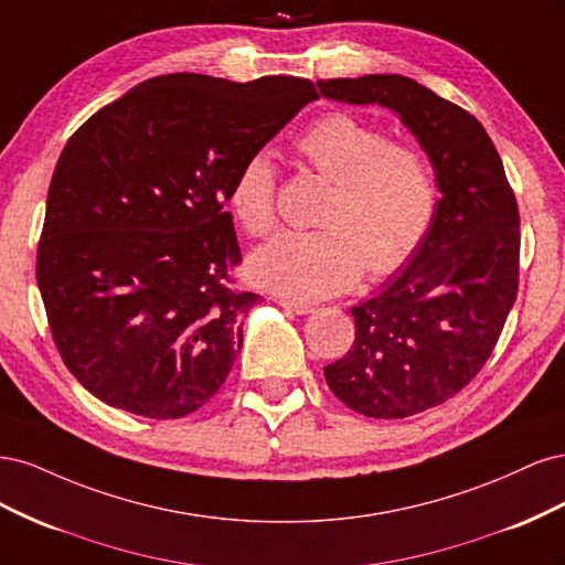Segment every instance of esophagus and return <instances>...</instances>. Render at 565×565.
<instances>
[{"label": "esophagus", "mask_w": 565, "mask_h": 565, "mask_svg": "<svg viewBox=\"0 0 565 565\" xmlns=\"http://www.w3.org/2000/svg\"><path fill=\"white\" fill-rule=\"evenodd\" d=\"M285 311H289V313H297V316H306V313H311L313 311V306L311 303H303V301H289V299H280L278 301Z\"/></svg>", "instance_id": "34e87169"}]
</instances>
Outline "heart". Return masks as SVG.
Segmentation results:
<instances>
[{
  "instance_id": "obj_1",
  "label": "heart",
  "mask_w": 565,
  "mask_h": 565,
  "mask_svg": "<svg viewBox=\"0 0 565 565\" xmlns=\"http://www.w3.org/2000/svg\"><path fill=\"white\" fill-rule=\"evenodd\" d=\"M295 152L332 181L311 233L285 231L249 256L256 285L295 299L339 295L363 268L384 276L401 268L429 233L438 191L424 152L386 141L380 127L349 113H328L306 127ZM228 207L249 235L276 226V169L264 152L243 162Z\"/></svg>"
}]
</instances>
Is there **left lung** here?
Instances as JSON below:
<instances>
[{
	"instance_id": "left-lung-1",
	"label": "left lung",
	"mask_w": 565,
	"mask_h": 565,
	"mask_svg": "<svg viewBox=\"0 0 565 565\" xmlns=\"http://www.w3.org/2000/svg\"><path fill=\"white\" fill-rule=\"evenodd\" d=\"M324 98L396 113L434 169V224L403 270L351 309L355 341L324 365L355 413L401 419L446 403L486 365L519 289V207L473 115L403 75L320 79Z\"/></svg>"
}]
</instances>
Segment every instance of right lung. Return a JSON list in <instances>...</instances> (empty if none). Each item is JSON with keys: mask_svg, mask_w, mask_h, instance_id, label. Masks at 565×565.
Wrapping results in <instances>:
<instances>
[{"mask_svg": "<svg viewBox=\"0 0 565 565\" xmlns=\"http://www.w3.org/2000/svg\"><path fill=\"white\" fill-rule=\"evenodd\" d=\"M313 82L174 73L136 84L65 143L51 177L38 287L65 367L106 405L179 419L207 403L259 301L231 287V183Z\"/></svg>", "mask_w": 565, "mask_h": 565, "instance_id": "right-lung-1", "label": "right lung"}]
</instances>
